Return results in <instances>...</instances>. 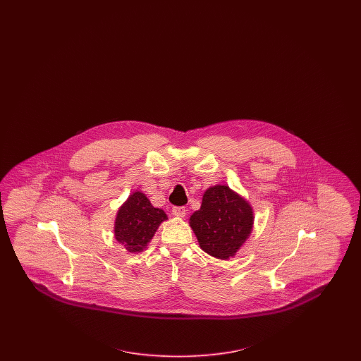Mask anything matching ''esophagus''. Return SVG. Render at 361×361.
Returning <instances> with one entry per match:
<instances>
[{
	"mask_svg": "<svg viewBox=\"0 0 361 361\" xmlns=\"http://www.w3.org/2000/svg\"><path fill=\"white\" fill-rule=\"evenodd\" d=\"M172 214L177 218H184L187 214V209H185V207H173Z\"/></svg>",
	"mask_w": 361,
	"mask_h": 361,
	"instance_id": "1",
	"label": "esophagus"
}]
</instances>
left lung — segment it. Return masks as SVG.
<instances>
[{"mask_svg":"<svg viewBox=\"0 0 361 361\" xmlns=\"http://www.w3.org/2000/svg\"><path fill=\"white\" fill-rule=\"evenodd\" d=\"M255 224L250 203L227 185L209 187L200 209L189 218L199 246L219 259L234 257L249 240Z\"/></svg>","mask_w":361,"mask_h":361,"instance_id":"8db88e82","label":"left lung"}]
</instances>
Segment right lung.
Returning <instances> with one entry per match:
<instances>
[{
  "mask_svg": "<svg viewBox=\"0 0 361 361\" xmlns=\"http://www.w3.org/2000/svg\"><path fill=\"white\" fill-rule=\"evenodd\" d=\"M164 221H168L165 211L155 208L143 192L135 190L116 214L115 240L127 252L139 253L153 240L157 228Z\"/></svg>",
  "mask_w": 361,
  "mask_h": 361,
  "instance_id": "obj_1",
  "label": "right lung"
}]
</instances>
